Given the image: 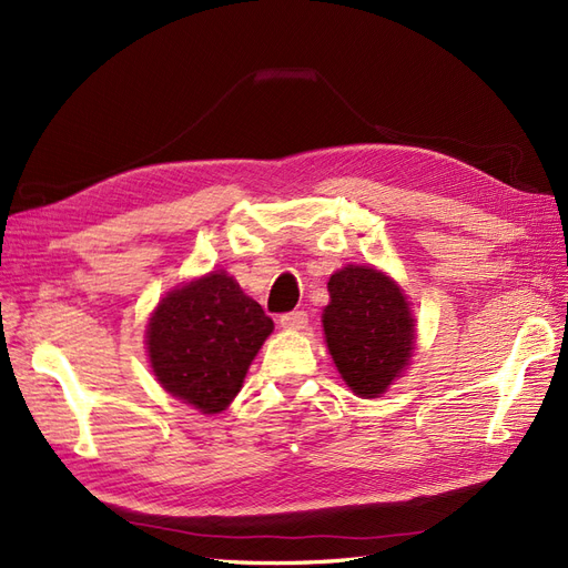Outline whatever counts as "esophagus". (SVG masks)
Segmentation results:
<instances>
[{
	"instance_id": "34e87169",
	"label": "esophagus",
	"mask_w": 568,
	"mask_h": 568,
	"mask_svg": "<svg viewBox=\"0 0 568 568\" xmlns=\"http://www.w3.org/2000/svg\"><path fill=\"white\" fill-rule=\"evenodd\" d=\"M280 324L282 329H288V332H301L305 329L307 324V313L305 311H294V313H286L280 317Z\"/></svg>"
}]
</instances>
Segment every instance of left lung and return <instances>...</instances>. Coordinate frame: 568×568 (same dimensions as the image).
Listing matches in <instances>:
<instances>
[{
    "instance_id": "obj_1",
    "label": "left lung",
    "mask_w": 568,
    "mask_h": 568,
    "mask_svg": "<svg viewBox=\"0 0 568 568\" xmlns=\"http://www.w3.org/2000/svg\"><path fill=\"white\" fill-rule=\"evenodd\" d=\"M326 288L322 326L341 379L359 398H379L409 365L417 341L403 288L369 265H346Z\"/></svg>"
}]
</instances>
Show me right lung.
Wrapping results in <instances>:
<instances>
[{
	"mask_svg": "<svg viewBox=\"0 0 568 568\" xmlns=\"http://www.w3.org/2000/svg\"><path fill=\"white\" fill-rule=\"evenodd\" d=\"M274 322L227 272H211L170 291L146 326V351L159 384L203 415H217L242 390L244 376Z\"/></svg>",
	"mask_w": 568,
	"mask_h": 568,
	"instance_id": "right-lung-1",
	"label": "right lung"
}]
</instances>
